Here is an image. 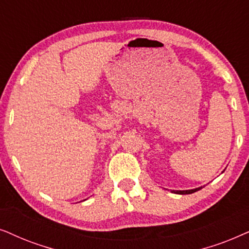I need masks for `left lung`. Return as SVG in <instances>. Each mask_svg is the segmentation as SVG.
Returning a JSON list of instances; mask_svg holds the SVG:
<instances>
[{"label":"left lung","instance_id":"1","mask_svg":"<svg viewBox=\"0 0 249 249\" xmlns=\"http://www.w3.org/2000/svg\"><path fill=\"white\" fill-rule=\"evenodd\" d=\"M200 189H203V187L191 189V190H172V192H173V194H178V195H189V194H194V192L200 190Z\"/></svg>","mask_w":249,"mask_h":249}]
</instances>
